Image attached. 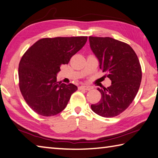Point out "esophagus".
Listing matches in <instances>:
<instances>
[{
  "label": "esophagus",
  "mask_w": 158,
  "mask_h": 158,
  "mask_svg": "<svg viewBox=\"0 0 158 158\" xmlns=\"http://www.w3.org/2000/svg\"><path fill=\"white\" fill-rule=\"evenodd\" d=\"M80 90H90L92 89V87L89 86H87V85H83V86H81L78 87Z\"/></svg>",
  "instance_id": "34e87169"
}]
</instances>
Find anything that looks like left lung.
Returning <instances> with one entry per match:
<instances>
[{
    "label": "left lung",
    "mask_w": 158,
    "mask_h": 158,
    "mask_svg": "<svg viewBox=\"0 0 158 158\" xmlns=\"http://www.w3.org/2000/svg\"><path fill=\"white\" fill-rule=\"evenodd\" d=\"M92 51L98 58L100 69L107 73L112 85L98 88L101 99L91 106L103 117L120 114L132 103L142 81V68L131 46L111 37H89Z\"/></svg>",
    "instance_id": "left-lung-1"
}]
</instances>
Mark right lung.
Instances as JSON below:
<instances>
[{
    "label": "right lung",
    "mask_w": 158,
    "mask_h": 158,
    "mask_svg": "<svg viewBox=\"0 0 158 158\" xmlns=\"http://www.w3.org/2000/svg\"><path fill=\"white\" fill-rule=\"evenodd\" d=\"M87 37L44 38L27 50L19 65V88L33 111L44 117L59 114L67 106L73 84L57 81L60 66L87 42Z\"/></svg>",
    "instance_id": "obj_1"
}]
</instances>
